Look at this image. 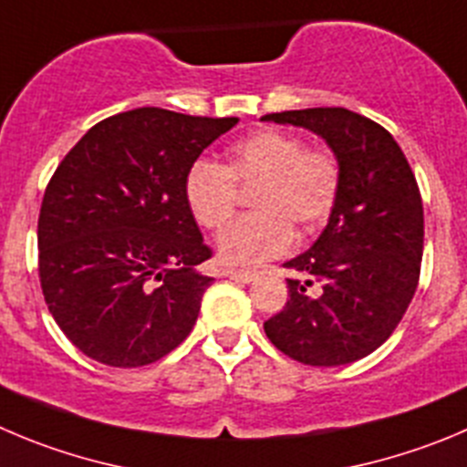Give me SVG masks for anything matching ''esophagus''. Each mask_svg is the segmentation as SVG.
<instances>
[{
	"mask_svg": "<svg viewBox=\"0 0 467 467\" xmlns=\"http://www.w3.org/2000/svg\"><path fill=\"white\" fill-rule=\"evenodd\" d=\"M225 276L228 278H234V281H254L255 276H258V272H254V269H225Z\"/></svg>",
	"mask_w": 467,
	"mask_h": 467,
	"instance_id": "esophagus-1",
	"label": "esophagus"
}]
</instances>
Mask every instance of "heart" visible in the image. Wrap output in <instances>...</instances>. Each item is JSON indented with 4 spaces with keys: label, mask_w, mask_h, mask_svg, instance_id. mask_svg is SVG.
I'll return each mask as SVG.
<instances>
[{
    "label": "heart",
    "mask_w": 467,
    "mask_h": 467,
    "mask_svg": "<svg viewBox=\"0 0 467 467\" xmlns=\"http://www.w3.org/2000/svg\"><path fill=\"white\" fill-rule=\"evenodd\" d=\"M343 184L341 159L332 147H304L297 133L263 129L234 142L223 165L198 159L184 174L191 216L207 230L233 219L239 191L251 189L255 209L234 221L219 239L228 265L263 263L287 254L299 234H311L332 216Z\"/></svg>",
    "instance_id": "heart-1"
}]
</instances>
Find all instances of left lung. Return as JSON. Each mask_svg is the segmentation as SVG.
<instances>
[{"label":"left lung","mask_w":467,"mask_h":467,"mask_svg":"<svg viewBox=\"0 0 467 467\" xmlns=\"http://www.w3.org/2000/svg\"><path fill=\"white\" fill-rule=\"evenodd\" d=\"M322 135L341 159L343 184L329 223L306 254L283 267L287 302L265 322L269 341L308 366L371 355L415 297L424 254V207L399 142L346 108L265 115Z\"/></svg>","instance_id":"8db88e82"}]
</instances>
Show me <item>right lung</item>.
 <instances>
[{"label":"right lung","instance_id":"add662e5","mask_svg":"<svg viewBox=\"0 0 467 467\" xmlns=\"http://www.w3.org/2000/svg\"><path fill=\"white\" fill-rule=\"evenodd\" d=\"M237 117L163 108L91 126L46 186L38 213V278L68 341L117 368L159 361L193 329L213 278L184 200L189 165Z\"/></svg>","mask_w":467,"mask_h":467}]
</instances>
